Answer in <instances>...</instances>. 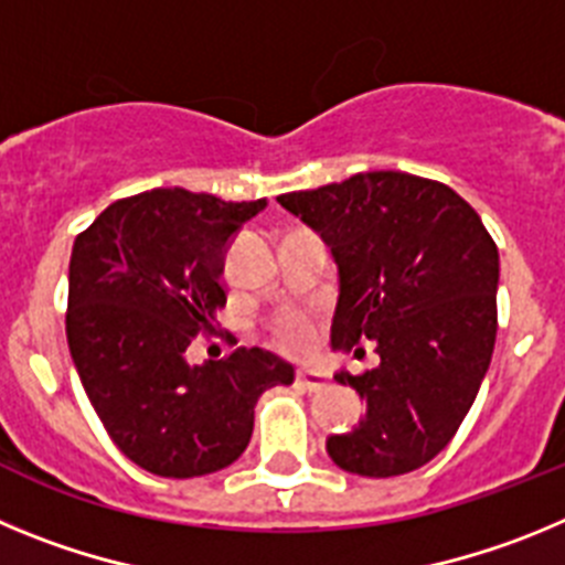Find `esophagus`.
I'll return each instance as SVG.
<instances>
[{"label":"esophagus","instance_id":"esophagus-1","mask_svg":"<svg viewBox=\"0 0 565 565\" xmlns=\"http://www.w3.org/2000/svg\"><path fill=\"white\" fill-rule=\"evenodd\" d=\"M297 384L299 387H306L308 393H317V391H322V387H328V373L317 371V367H299Z\"/></svg>","mask_w":565,"mask_h":565}]
</instances>
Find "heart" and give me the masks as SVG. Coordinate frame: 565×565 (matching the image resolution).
Masks as SVG:
<instances>
[{
    "mask_svg": "<svg viewBox=\"0 0 565 565\" xmlns=\"http://www.w3.org/2000/svg\"><path fill=\"white\" fill-rule=\"evenodd\" d=\"M277 339L288 351H306L313 339V322L306 313H288L277 322Z\"/></svg>",
    "mask_w": 565,
    "mask_h": 565,
    "instance_id": "heart-1",
    "label": "heart"
}]
</instances>
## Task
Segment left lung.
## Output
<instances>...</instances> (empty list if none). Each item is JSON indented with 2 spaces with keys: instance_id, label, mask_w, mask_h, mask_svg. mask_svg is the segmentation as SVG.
<instances>
[{
  "instance_id": "1",
  "label": "left lung",
  "mask_w": 565,
  "mask_h": 565,
  "mask_svg": "<svg viewBox=\"0 0 565 565\" xmlns=\"http://www.w3.org/2000/svg\"><path fill=\"white\" fill-rule=\"evenodd\" d=\"M277 201L317 228L337 259L333 348L371 339L382 359L359 376L337 373L367 416L328 438V456L367 478L424 467L452 441L492 359L495 239L447 183L407 172H359Z\"/></svg>"
}]
</instances>
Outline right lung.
<instances>
[{"label":"right lung","mask_w":565,"mask_h":565,"mask_svg":"<svg viewBox=\"0 0 565 565\" xmlns=\"http://www.w3.org/2000/svg\"><path fill=\"white\" fill-rule=\"evenodd\" d=\"M266 198L226 203L152 189L104 209L73 243L67 344L115 447L161 478H198L243 456L254 404L294 367L263 348L189 364L226 306L223 252Z\"/></svg>","instance_id":"add662e5"}]
</instances>
